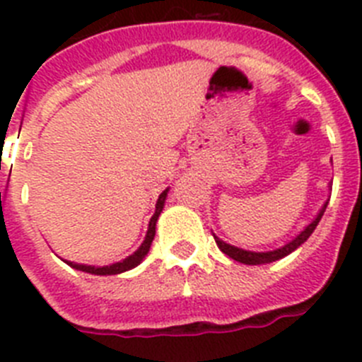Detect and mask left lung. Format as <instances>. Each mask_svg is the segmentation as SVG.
<instances>
[{"label":"left lung","instance_id":"obj_1","mask_svg":"<svg viewBox=\"0 0 362 362\" xmlns=\"http://www.w3.org/2000/svg\"><path fill=\"white\" fill-rule=\"evenodd\" d=\"M328 205V200L325 202L323 207L319 209L317 216L314 218V220L308 223L305 229L301 230V233L298 234L296 238H292L291 242L285 243L283 247H279V249H274V250H267V252H256V250H245V249H240V247H234L230 245V243H226L223 240H220V238L216 236V234L213 233L214 236V242H216L218 249L221 250L223 254H227L229 258H233L234 262H240V263H245V265H263V263H272V262H278V259L285 258V256H288L291 252H294L296 249H298L299 245H303V243L307 242L308 238H310V234L314 233V229L317 227L319 220H321V216L325 214V209H327Z\"/></svg>","mask_w":362,"mask_h":362}]
</instances>
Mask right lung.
I'll use <instances>...</instances> for the list:
<instances>
[{
	"label": "right lung",
	"instance_id": "add662e5",
	"mask_svg": "<svg viewBox=\"0 0 362 362\" xmlns=\"http://www.w3.org/2000/svg\"><path fill=\"white\" fill-rule=\"evenodd\" d=\"M168 193H169V187L165 189V191H162L160 197H158L157 205H155V214H153L151 220H149L148 233H146L144 242L141 243V247H139V249H136L135 252L132 254V256H128V258H124V259H120V262H117V263H112V265H104V267L83 265V263L68 262V259H64V263H66V265H70L71 269L83 270V272H88V274H95V276L120 274V272H126V270H132V269H135L136 265H141L142 259L148 256L153 238H155V233H157V230H155V229H157V220H158V216H160L162 209H164V204H165V198H168Z\"/></svg>",
	"mask_w": 362,
	"mask_h": 362
}]
</instances>
